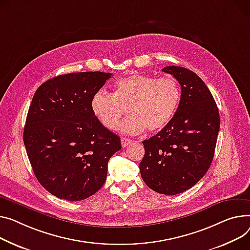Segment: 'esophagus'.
Wrapping results in <instances>:
<instances>
[{"instance_id":"esophagus-1","label":"esophagus","mask_w":250,"mask_h":250,"mask_svg":"<svg viewBox=\"0 0 250 250\" xmlns=\"http://www.w3.org/2000/svg\"><path fill=\"white\" fill-rule=\"evenodd\" d=\"M121 141H122V146H123V147H125V146H127L128 145H130V144L132 143L131 140L125 139V138H122Z\"/></svg>"}]
</instances>
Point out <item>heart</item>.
<instances>
[{
    "mask_svg": "<svg viewBox=\"0 0 250 250\" xmlns=\"http://www.w3.org/2000/svg\"><path fill=\"white\" fill-rule=\"evenodd\" d=\"M181 99V88L173 76L157 78L134 74L119 79L114 93L96 91L90 107L105 128L114 129L128 108L130 115L120 129L128 135L141 134L146 127L157 131L167 125L175 115Z\"/></svg>",
    "mask_w": 250,
    "mask_h": 250,
    "instance_id": "b5f03b06",
    "label": "heart"
}]
</instances>
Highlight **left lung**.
<instances>
[{"mask_svg": "<svg viewBox=\"0 0 250 250\" xmlns=\"http://www.w3.org/2000/svg\"><path fill=\"white\" fill-rule=\"evenodd\" d=\"M181 85V99L171 122L143 142L141 176L148 188L176 195L192 188L212 163L220 127L219 111L204 81L193 71L167 66Z\"/></svg>", "mask_w": 250, "mask_h": 250, "instance_id": "left-lung-1", "label": "left lung"}]
</instances>
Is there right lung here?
Segmentation results:
<instances>
[{"instance_id":"right-lung-1","label":"right lung","mask_w":250,"mask_h":250,"mask_svg":"<svg viewBox=\"0 0 250 250\" xmlns=\"http://www.w3.org/2000/svg\"><path fill=\"white\" fill-rule=\"evenodd\" d=\"M111 73L63 74L44 82L30 104L23 140L40 184L67 201L84 200L103 187L121 139L93 114L90 102Z\"/></svg>"}]
</instances>
